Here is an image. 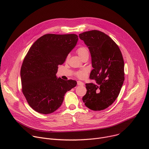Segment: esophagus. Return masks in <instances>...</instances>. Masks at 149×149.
Instances as JSON below:
<instances>
[{
	"label": "esophagus",
	"mask_w": 149,
	"mask_h": 149,
	"mask_svg": "<svg viewBox=\"0 0 149 149\" xmlns=\"http://www.w3.org/2000/svg\"><path fill=\"white\" fill-rule=\"evenodd\" d=\"M77 85H78V86H84V82H82V81H77Z\"/></svg>",
	"instance_id": "1"
}]
</instances>
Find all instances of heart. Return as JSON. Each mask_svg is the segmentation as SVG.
<instances>
[{"mask_svg": "<svg viewBox=\"0 0 149 149\" xmlns=\"http://www.w3.org/2000/svg\"><path fill=\"white\" fill-rule=\"evenodd\" d=\"M77 52L78 55L79 56V57L81 58H82L84 55H86V54H88V51L86 47H79V48L77 49ZM87 72H88L87 70H81L79 71H78L76 73V75L79 78H84L87 76Z\"/></svg>", "mask_w": 149, "mask_h": 149, "instance_id": "obj_1", "label": "heart"}]
</instances>
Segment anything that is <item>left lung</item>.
Returning a JSON list of instances; mask_svg holds the SVG:
<instances>
[{
    "instance_id": "left-lung-1",
    "label": "left lung",
    "mask_w": 149,
    "mask_h": 149,
    "mask_svg": "<svg viewBox=\"0 0 149 149\" xmlns=\"http://www.w3.org/2000/svg\"><path fill=\"white\" fill-rule=\"evenodd\" d=\"M89 49L93 70L90 75L96 81L86 84L82 97L86 107L94 111L109 107L118 96L124 81V63L121 51L107 35L97 30L79 35Z\"/></svg>"
}]
</instances>
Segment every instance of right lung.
<instances>
[{"mask_svg":"<svg viewBox=\"0 0 149 149\" xmlns=\"http://www.w3.org/2000/svg\"><path fill=\"white\" fill-rule=\"evenodd\" d=\"M75 34H46L29 49L20 70L22 90L31 107L48 114L61 105L65 93L77 86L75 80L57 78L58 66L77 45Z\"/></svg>","mask_w":149,"mask_h":149,"instance_id":"add662e5","label":"right lung"}]
</instances>
